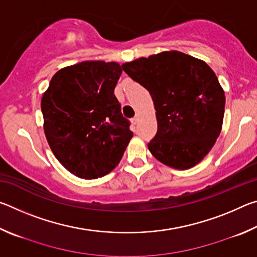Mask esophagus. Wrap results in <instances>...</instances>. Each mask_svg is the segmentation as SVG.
I'll use <instances>...</instances> for the list:
<instances>
[{"label":"esophagus","mask_w":257,"mask_h":257,"mask_svg":"<svg viewBox=\"0 0 257 257\" xmlns=\"http://www.w3.org/2000/svg\"><path fill=\"white\" fill-rule=\"evenodd\" d=\"M132 122H133V124H137L138 123V115H136V116H135V118L132 119Z\"/></svg>","instance_id":"obj_1"}]
</instances>
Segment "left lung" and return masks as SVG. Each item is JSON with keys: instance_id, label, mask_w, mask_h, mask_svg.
Instances as JSON below:
<instances>
[{"instance_id": "1", "label": "left lung", "mask_w": 257, "mask_h": 257, "mask_svg": "<svg viewBox=\"0 0 257 257\" xmlns=\"http://www.w3.org/2000/svg\"><path fill=\"white\" fill-rule=\"evenodd\" d=\"M123 71L149 90L158 132L149 143L156 160L189 169L205 158L222 128L225 97L212 69L177 51L122 64Z\"/></svg>"}]
</instances>
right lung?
Listing matches in <instances>:
<instances>
[{
	"label": "right lung",
	"mask_w": 257,
	"mask_h": 257,
	"mask_svg": "<svg viewBox=\"0 0 257 257\" xmlns=\"http://www.w3.org/2000/svg\"><path fill=\"white\" fill-rule=\"evenodd\" d=\"M121 72L116 62L84 61L56 72L42 97L51 150L82 179L112 171L134 135L114 95Z\"/></svg>",
	"instance_id": "right-lung-1"
}]
</instances>
